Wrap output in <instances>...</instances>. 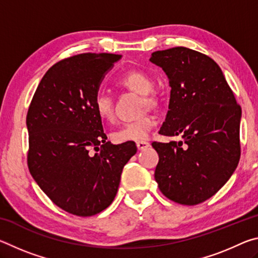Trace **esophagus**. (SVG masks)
Returning a JSON list of instances; mask_svg holds the SVG:
<instances>
[{
  "label": "esophagus",
  "mask_w": 258,
  "mask_h": 258,
  "mask_svg": "<svg viewBox=\"0 0 258 258\" xmlns=\"http://www.w3.org/2000/svg\"><path fill=\"white\" fill-rule=\"evenodd\" d=\"M149 146H150V143L149 142H146V141H139V142H137V148H138L140 151L146 150Z\"/></svg>",
  "instance_id": "obj_1"
}]
</instances>
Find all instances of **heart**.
Listing matches in <instances>:
<instances>
[{
	"label": "heart",
	"mask_w": 258,
	"mask_h": 258,
	"mask_svg": "<svg viewBox=\"0 0 258 258\" xmlns=\"http://www.w3.org/2000/svg\"><path fill=\"white\" fill-rule=\"evenodd\" d=\"M119 85L132 90L134 92L143 94V104L154 106L157 102L156 98L150 92L154 86L152 78L142 71H130L119 78ZM94 110L98 117L103 121H112L115 118L113 100L109 94L98 93L94 98ZM156 125L154 116L145 115L139 119L127 121L120 127L115 130L111 138L116 143H124L130 141H143L148 139L152 128Z\"/></svg>",
	"instance_id": "1"
}]
</instances>
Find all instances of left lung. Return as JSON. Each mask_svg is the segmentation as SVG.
I'll return each mask as SVG.
<instances>
[{
    "instance_id": "obj_1",
    "label": "left lung",
    "mask_w": 258,
    "mask_h": 258,
    "mask_svg": "<svg viewBox=\"0 0 258 258\" xmlns=\"http://www.w3.org/2000/svg\"><path fill=\"white\" fill-rule=\"evenodd\" d=\"M150 61L163 68L172 89L159 133L183 139L152 142L159 156L156 182L173 202L198 205L213 197L237 168L241 108L208 55L177 46L154 52Z\"/></svg>"
}]
</instances>
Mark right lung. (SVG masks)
<instances>
[{
    "instance_id": "right-lung-1",
    "label": "right lung",
    "mask_w": 258,
    "mask_h": 258,
    "mask_svg": "<svg viewBox=\"0 0 258 258\" xmlns=\"http://www.w3.org/2000/svg\"><path fill=\"white\" fill-rule=\"evenodd\" d=\"M120 54L82 53L53 64L28 108L29 172L43 192L77 216L102 212L115 199L133 141L107 142L94 110L104 75Z\"/></svg>"
}]
</instances>
